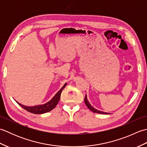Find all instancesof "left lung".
Listing matches in <instances>:
<instances>
[{
  "label": "left lung",
  "instance_id": "1",
  "mask_svg": "<svg viewBox=\"0 0 147 147\" xmlns=\"http://www.w3.org/2000/svg\"><path fill=\"white\" fill-rule=\"evenodd\" d=\"M85 104L86 105L87 107H88L90 111H92L93 112H95V113H98V114H109V113H107V112H102V111H98L97 109H96L93 107H92L91 104H90L89 102L88 101V100H87L86 95L85 96Z\"/></svg>",
  "mask_w": 147,
  "mask_h": 147
}]
</instances>
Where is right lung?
<instances>
[{
	"label": "right lung",
	"mask_w": 147,
	"mask_h": 147,
	"mask_svg": "<svg viewBox=\"0 0 147 147\" xmlns=\"http://www.w3.org/2000/svg\"><path fill=\"white\" fill-rule=\"evenodd\" d=\"M66 85L67 83H65L64 85L62 87L61 90H59L57 93H56L54 97H53L49 102L46 103L45 104L35 105V106H33V107H28V106L22 105L20 104V103L18 102L17 101L16 102L21 106V107H23L24 109H25L26 111L31 112V113H33L35 114H41L46 113V112H48L49 111H52L53 109H54L56 107V105H57L59 100H60L61 94L62 92V90H63V89L65 88V86H66Z\"/></svg>",
	"instance_id": "right-lung-1"
}]
</instances>
